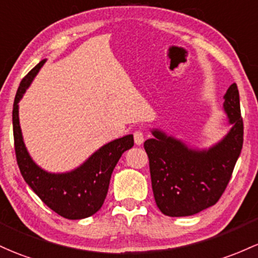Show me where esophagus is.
I'll use <instances>...</instances> for the list:
<instances>
[{"instance_id": "34e87169", "label": "esophagus", "mask_w": 258, "mask_h": 258, "mask_svg": "<svg viewBox=\"0 0 258 258\" xmlns=\"http://www.w3.org/2000/svg\"><path fill=\"white\" fill-rule=\"evenodd\" d=\"M134 138H135V143L137 146H141L144 142V132L142 130H137V131L134 132Z\"/></svg>"}]
</instances>
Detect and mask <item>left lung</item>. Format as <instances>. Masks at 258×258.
I'll list each match as a JSON object with an SVG mask.
<instances>
[{"label":"left lung","instance_id":"8db88e82","mask_svg":"<svg viewBox=\"0 0 258 258\" xmlns=\"http://www.w3.org/2000/svg\"><path fill=\"white\" fill-rule=\"evenodd\" d=\"M224 110L231 130L212 148L191 149L159 130L144 142L155 203L165 216H194L216 205L225 191L244 142L236 83L226 90Z\"/></svg>","mask_w":258,"mask_h":258}]
</instances>
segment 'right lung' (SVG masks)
Segmentation results:
<instances>
[{
    "instance_id": "right-lung-1",
    "label": "right lung",
    "mask_w": 258,
    "mask_h": 258,
    "mask_svg": "<svg viewBox=\"0 0 258 258\" xmlns=\"http://www.w3.org/2000/svg\"><path fill=\"white\" fill-rule=\"evenodd\" d=\"M46 60H42L22 79L14 98L12 121L17 163L25 182L58 216L83 219L97 213L105 201L110 179L122 153L134 147V136L112 141L98 149L86 163L64 174H50L34 163L19 126L18 103Z\"/></svg>"
}]
</instances>
